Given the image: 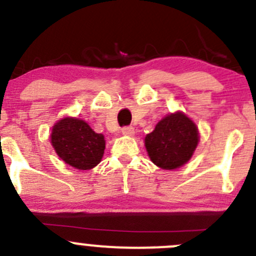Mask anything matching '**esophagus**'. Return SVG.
I'll use <instances>...</instances> for the list:
<instances>
[{
	"label": "esophagus",
	"mask_w": 256,
	"mask_h": 256,
	"mask_svg": "<svg viewBox=\"0 0 256 256\" xmlns=\"http://www.w3.org/2000/svg\"><path fill=\"white\" fill-rule=\"evenodd\" d=\"M122 133L124 134V136H132L134 134V128L133 127H123L122 128Z\"/></svg>",
	"instance_id": "1"
}]
</instances>
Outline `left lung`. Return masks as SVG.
Here are the masks:
<instances>
[{
    "mask_svg": "<svg viewBox=\"0 0 256 256\" xmlns=\"http://www.w3.org/2000/svg\"><path fill=\"white\" fill-rule=\"evenodd\" d=\"M149 158L163 169H176L193 156L199 140L198 128L183 113L169 114L146 136Z\"/></svg>",
    "mask_w": 256,
    "mask_h": 256,
    "instance_id": "left-lung-1",
    "label": "left lung"
}]
</instances>
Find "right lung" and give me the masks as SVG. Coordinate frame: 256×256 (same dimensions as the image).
<instances>
[{
    "label": "right lung",
    "mask_w": 256,
    "mask_h": 256,
    "mask_svg": "<svg viewBox=\"0 0 256 256\" xmlns=\"http://www.w3.org/2000/svg\"><path fill=\"white\" fill-rule=\"evenodd\" d=\"M50 140L60 158L80 170L94 168L106 148L103 134L96 133L84 120L77 118H64L56 123Z\"/></svg>",
    "instance_id": "obj_1"
}]
</instances>
